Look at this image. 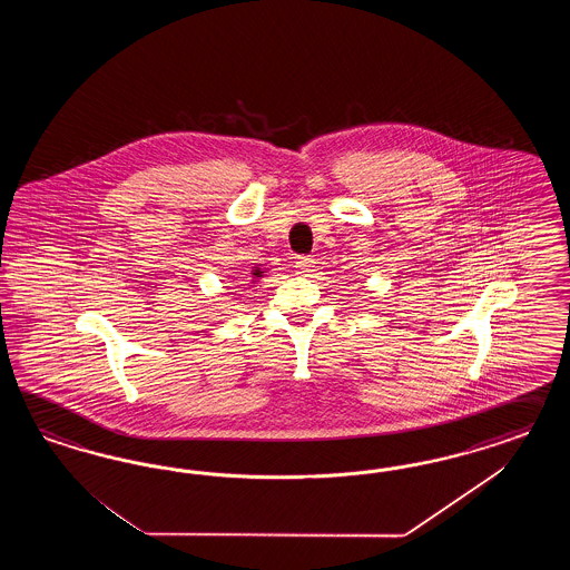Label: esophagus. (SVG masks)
I'll return each mask as SVG.
<instances>
[{
  "mask_svg": "<svg viewBox=\"0 0 570 570\" xmlns=\"http://www.w3.org/2000/svg\"><path fill=\"white\" fill-rule=\"evenodd\" d=\"M294 267H296L298 276H309L311 272L315 269V259L313 257H298Z\"/></svg>",
  "mask_w": 570,
  "mask_h": 570,
  "instance_id": "esophagus-1",
  "label": "esophagus"
}]
</instances>
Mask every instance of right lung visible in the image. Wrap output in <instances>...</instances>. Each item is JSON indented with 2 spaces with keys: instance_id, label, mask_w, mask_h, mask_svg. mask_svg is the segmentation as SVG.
I'll list each match as a JSON object with an SVG mask.
<instances>
[{
  "instance_id": "1",
  "label": "right lung",
  "mask_w": 570,
  "mask_h": 570,
  "mask_svg": "<svg viewBox=\"0 0 570 570\" xmlns=\"http://www.w3.org/2000/svg\"><path fill=\"white\" fill-rule=\"evenodd\" d=\"M253 276L261 277L263 276V272H259V269H255V272H253Z\"/></svg>"
}]
</instances>
